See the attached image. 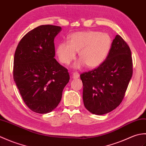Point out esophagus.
Instances as JSON below:
<instances>
[{"label":"esophagus","mask_w":146,"mask_h":146,"mask_svg":"<svg viewBox=\"0 0 146 146\" xmlns=\"http://www.w3.org/2000/svg\"><path fill=\"white\" fill-rule=\"evenodd\" d=\"M79 76H80V75L78 74V73L75 72V73H73L72 77H73V78H74V79H76V78H79Z\"/></svg>","instance_id":"34e87169"}]
</instances>
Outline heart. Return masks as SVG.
Segmentation results:
<instances>
[{"mask_svg": "<svg viewBox=\"0 0 146 146\" xmlns=\"http://www.w3.org/2000/svg\"><path fill=\"white\" fill-rule=\"evenodd\" d=\"M111 39L107 33L95 31L78 32L71 35L69 43L61 42L56 48V55L61 63L69 64L78 52L80 60L75 68H80L83 64L89 68L98 66L105 60L110 49Z\"/></svg>", "mask_w": 146, "mask_h": 146, "instance_id": "obj_1", "label": "heart"}]
</instances>
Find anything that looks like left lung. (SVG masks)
Here are the masks:
<instances>
[{
  "instance_id": "obj_1",
  "label": "left lung",
  "mask_w": 146,
  "mask_h": 146,
  "mask_svg": "<svg viewBox=\"0 0 146 146\" xmlns=\"http://www.w3.org/2000/svg\"><path fill=\"white\" fill-rule=\"evenodd\" d=\"M132 73L131 49L122 37L117 35L103 63L80 75L85 108L96 115L115 109L124 98Z\"/></svg>"
}]
</instances>
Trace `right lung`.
Returning a JSON list of instances; mask_svg holds the SVG:
<instances>
[{
	"label": "right lung",
	"instance_id": "obj_1",
	"mask_svg": "<svg viewBox=\"0 0 146 146\" xmlns=\"http://www.w3.org/2000/svg\"><path fill=\"white\" fill-rule=\"evenodd\" d=\"M61 30L52 25L37 27L21 39L15 52L14 80L24 103L36 113L53 110L69 82L68 70L54 58V39Z\"/></svg>",
	"mask_w": 146,
	"mask_h": 146
}]
</instances>
